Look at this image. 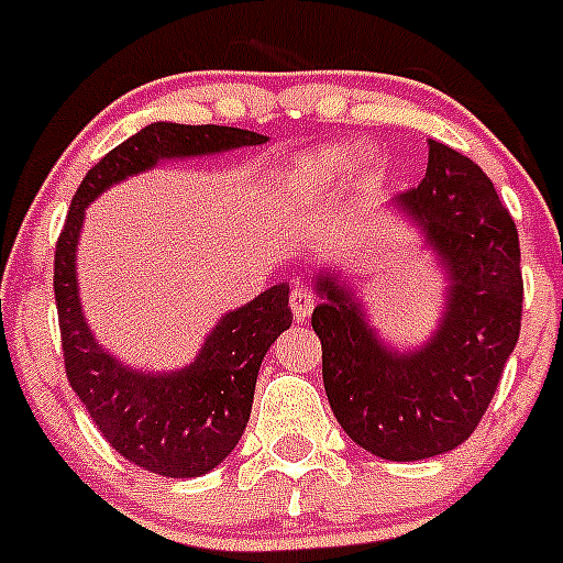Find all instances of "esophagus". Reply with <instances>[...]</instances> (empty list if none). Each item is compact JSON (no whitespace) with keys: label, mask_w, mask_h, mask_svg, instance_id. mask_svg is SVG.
Masks as SVG:
<instances>
[{"label":"esophagus","mask_w":563,"mask_h":563,"mask_svg":"<svg viewBox=\"0 0 563 563\" xmlns=\"http://www.w3.org/2000/svg\"><path fill=\"white\" fill-rule=\"evenodd\" d=\"M316 299H313V292L307 290V287H292L290 290V310L292 316L299 321H305L307 316H310V310H313Z\"/></svg>","instance_id":"1"}]
</instances>
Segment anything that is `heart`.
<instances>
[{
	"label": "heart",
	"instance_id": "heart-1",
	"mask_svg": "<svg viewBox=\"0 0 563 563\" xmlns=\"http://www.w3.org/2000/svg\"><path fill=\"white\" fill-rule=\"evenodd\" d=\"M353 156H355L353 147H347V144H333V147H324L321 153L301 158L299 165L292 167L290 179L299 181V185H313V187L328 185L330 179L339 176L341 167L353 162Z\"/></svg>",
	"mask_w": 563,
	"mask_h": 563
}]
</instances>
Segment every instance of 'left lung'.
Wrapping results in <instances>:
<instances>
[{
  "mask_svg": "<svg viewBox=\"0 0 563 563\" xmlns=\"http://www.w3.org/2000/svg\"><path fill=\"white\" fill-rule=\"evenodd\" d=\"M444 267V310L424 344L396 350L335 271L316 273L321 376L350 439L387 461H421L470 439L521 330V247L482 167L441 142L419 187L393 196Z\"/></svg>",
  "mask_w": 563,
  "mask_h": 563,
  "instance_id": "1",
  "label": "left lung"
}]
</instances>
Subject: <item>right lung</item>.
I'll use <instances>...</instances> for the list:
<instances>
[{"label":"right lung","mask_w":563,"mask_h":563,"mask_svg":"<svg viewBox=\"0 0 563 563\" xmlns=\"http://www.w3.org/2000/svg\"><path fill=\"white\" fill-rule=\"evenodd\" d=\"M264 142L267 136L262 133L222 124H147L90 167L56 242L53 292L67 382L108 444L156 475L196 478L233 453L247 427L262 358L292 324L287 307L290 285L278 282L244 307L224 313L185 367L170 373L133 369L96 341L81 310L76 244L85 208L108 187L167 158L216 156Z\"/></svg>","instance_id":"add662e5"}]
</instances>
